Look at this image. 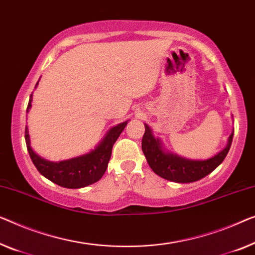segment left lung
I'll return each mask as SVG.
<instances>
[{
  "instance_id": "left-lung-1",
  "label": "left lung",
  "mask_w": 255,
  "mask_h": 255,
  "mask_svg": "<svg viewBox=\"0 0 255 255\" xmlns=\"http://www.w3.org/2000/svg\"><path fill=\"white\" fill-rule=\"evenodd\" d=\"M145 132L142 138V150L151 169L165 180L176 183H191L211 174L225 160L234 137V130L228 137L227 145L208 159H188L168 151L160 138L154 137L152 129L144 124Z\"/></svg>"
}]
</instances>
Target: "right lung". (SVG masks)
Wrapping results in <instances>:
<instances>
[{"label": "right lung", "mask_w": 255, "mask_h": 255, "mask_svg": "<svg viewBox=\"0 0 255 255\" xmlns=\"http://www.w3.org/2000/svg\"><path fill=\"white\" fill-rule=\"evenodd\" d=\"M39 81L36 82V86ZM35 86V88H36ZM33 93L29 97L27 112L32 108ZM128 121L118 124L106 132L105 136L93 150L78 157L66 159L62 161L47 160L39 154H36L30 146V138L28 128H25V140L29 157L32 159L34 166L39 170L41 175L50 180L54 183L67 189H80L100 181L104 175L108 164L111 158L113 144L119 137L121 132L126 127Z\"/></svg>", "instance_id": "add662e5"}]
</instances>
